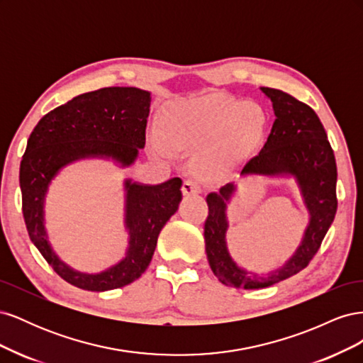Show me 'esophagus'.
<instances>
[{"label":"esophagus","mask_w":363,"mask_h":363,"mask_svg":"<svg viewBox=\"0 0 363 363\" xmlns=\"http://www.w3.org/2000/svg\"><path fill=\"white\" fill-rule=\"evenodd\" d=\"M182 191H183L184 195H196V194H200L203 189H201V186H200L199 182L184 180V183L182 186Z\"/></svg>","instance_id":"obj_1"}]
</instances>
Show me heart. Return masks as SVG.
I'll return each instance as SVG.
<instances>
[{"instance_id":"1","label":"heart","mask_w":363,"mask_h":363,"mask_svg":"<svg viewBox=\"0 0 363 363\" xmlns=\"http://www.w3.org/2000/svg\"><path fill=\"white\" fill-rule=\"evenodd\" d=\"M265 124V113L257 104L211 94L171 106L162 116L160 135L172 150H200L213 142L223 150H238L256 144ZM155 145L163 155L168 152L160 140Z\"/></svg>"}]
</instances>
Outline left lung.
Returning a JSON list of instances; mask_svg holds the SVG:
<instances>
[{
	"label": "left lung",
	"mask_w": 363,
	"mask_h": 363,
	"mask_svg": "<svg viewBox=\"0 0 363 363\" xmlns=\"http://www.w3.org/2000/svg\"><path fill=\"white\" fill-rule=\"evenodd\" d=\"M262 92L272 101L276 121L267 144L245 164L242 174L295 175L311 213V224L301 245L286 265L271 272L267 279H251L248 272L236 267L225 245V201L235 191L233 184H225L218 194H208L206 199L208 215L204 223L208 265L219 281L244 289L268 288L309 265L320 250L337 208L335 152L320 118L312 107L286 92L272 87H262Z\"/></svg>",
	"instance_id": "left-lung-1"
}]
</instances>
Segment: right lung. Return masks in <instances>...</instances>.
Masks as SVG:
<instances>
[{
  "label": "right lung",
  "instance_id": "1",
  "mask_svg": "<svg viewBox=\"0 0 363 363\" xmlns=\"http://www.w3.org/2000/svg\"><path fill=\"white\" fill-rule=\"evenodd\" d=\"M150 92L138 87H103L72 98L43 116L33 128L21 160L23 213L31 242L48 265L74 286L103 292L133 283L148 268L157 238L182 201V180L156 186L125 182V225L130 247L124 260L101 274H82L54 255L43 227V199L57 171L82 157H112L131 164L145 145Z\"/></svg>",
  "mask_w": 363,
  "mask_h": 363
}]
</instances>
